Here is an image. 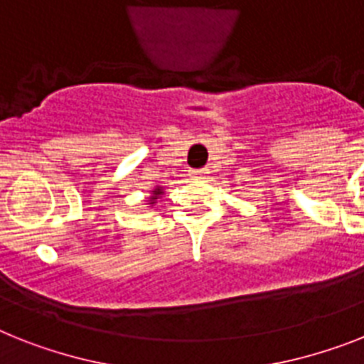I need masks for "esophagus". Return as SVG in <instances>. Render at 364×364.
Segmentation results:
<instances>
[{"instance_id":"34e87169","label":"esophagus","mask_w":364,"mask_h":364,"mask_svg":"<svg viewBox=\"0 0 364 364\" xmlns=\"http://www.w3.org/2000/svg\"><path fill=\"white\" fill-rule=\"evenodd\" d=\"M204 175H206V171H204V169L193 171V176H195V178H200V176H204Z\"/></svg>"}]
</instances>
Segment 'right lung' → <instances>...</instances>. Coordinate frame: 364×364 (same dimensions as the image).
<instances>
[{
  "label": "right lung",
  "mask_w": 364,
  "mask_h": 364,
  "mask_svg": "<svg viewBox=\"0 0 364 364\" xmlns=\"http://www.w3.org/2000/svg\"><path fill=\"white\" fill-rule=\"evenodd\" d=\"M161 193H164V189H161L160 186H158V188H156L154 191H152V197H150V204H154L156 200H158V197H160Z\"/></svg>",
  "instance_id": "add662e5"
}]
</instances>
